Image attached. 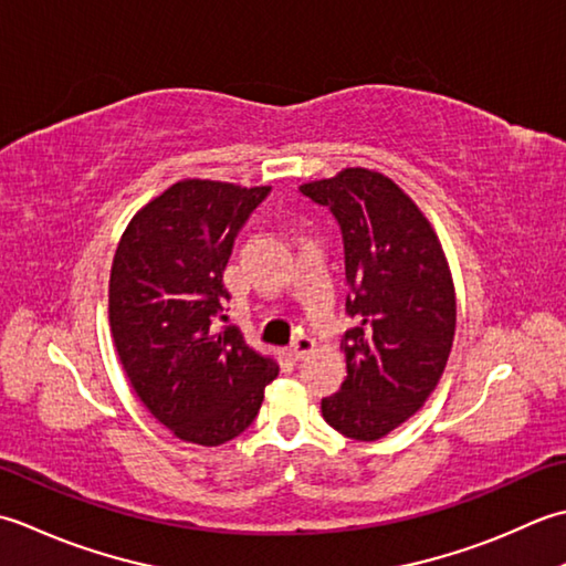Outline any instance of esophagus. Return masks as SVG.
I'll use <instances>...</instances> for the list:
<instances>
[{
  "mask_svg": "<svg viewBox=\"0 0 566 566\" xmlns=\"http://www.w3.org/2000/svg\"><path fill=\"white\" fill-rule=\"evenodd\" d=\"M315 352V342L310 339V337H297L293 344H291V349H287V356H291L293 361H303V359H307L310 354Z\"/></svg>",
  "mask_w": 566,
  "mask_h": 566,
  "instance_id": "34e87169",
  "label": "esophagus"
}]
</instances>
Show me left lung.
Returning <instances> with one entry per match:
<instances>
[{"instance_id": "obj_1", "label": "left lung", "mask_w": 566, "mask_h": 566, "mask_svg": "<svg viewBox=\"0 0 566 566\" xmlns=\"http://www.w3.org/2000/svg\"><path fill=\"white\" fill-rule=\"evenodd\" d=\"M300 192L332 210L347 266V378L322 398L329 428L376 442L418 412L440 384L457 329L452 271L430 219L396 180L344 168Z\"/></svg>"}]
</instances>
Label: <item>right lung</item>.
Listing matches in <instances>:
<instances>
[{
    "label": "right lung",
    "instance_id": "1",
    "mask_svg": "<svg viewBox=\"0 0 566 566\" xmlns=\"http://www.w3.org/2000/svg\"><path fill=\"white\" fill-rule=\"evenodd\" d=\"M269 186L172 182L138 210L114 251L109 327L136 396L182 442L219 447L256 418L279 376L273 356L214 322L234 237Z\"/></svg>",
    "mask_w": 566,
    "mask_h": 566
}]
</instances>
